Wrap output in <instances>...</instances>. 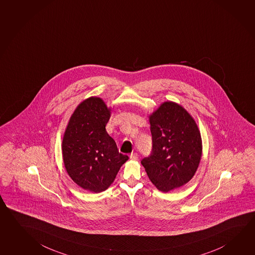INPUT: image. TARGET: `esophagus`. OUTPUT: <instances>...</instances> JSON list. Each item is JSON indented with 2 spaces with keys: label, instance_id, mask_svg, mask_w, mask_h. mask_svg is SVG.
<instances>
[{
  "label": "esophagus",
  "instance_id": "esophagus-1",
  "mask_svg": "<svg viewBox=\"0 0 255 255\" xmlns=\"http://www.w3.org/2000/svg\"><path fill=\"white\" fill-rule=\"evenodd\" d=\"M130 159L131 160H137V158H138V154L137 153H132L129 155Z\"/></svg>",
  "mask_w": 255,
  "mask_h": 255
}]
</instances>
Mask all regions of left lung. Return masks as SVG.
Masks as SVG:
<instances>
[{"label": "left lung", "mask_w": 255, "mask_h": 255, "mask_svg": "<svg viewBox=\"0 0 255 255\" xmlns=\"http://www.w3.org/2000/svg\"><path fill=\"white\" fill-rule=\"evenodd\" d=\"M152 153L141 163L158 190L168 192L194 176L202 154L198 126L183 107L165 102L149 116Z\"/></svg>", "instance_id": "left-lung-1"}]
</instances>
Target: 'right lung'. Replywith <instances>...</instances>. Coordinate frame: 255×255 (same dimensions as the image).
<instances>
[{"instance_id":"1","label":"right lung","mask_w":255,"mask_h":255,"mask_svg":"<svg viewBox=\"0 0 255 255\" xmlns=\"http://www.w3.org/2000/svg\"><path fill=\"white\" fill-rule=\"evenodd\" d=\"M110 118L111 109L101 98L86 99L70 118L62 142L68 175L81 188L95 193L111 186L128 159L107 133Z\"/></svg>"}]
</instances>
